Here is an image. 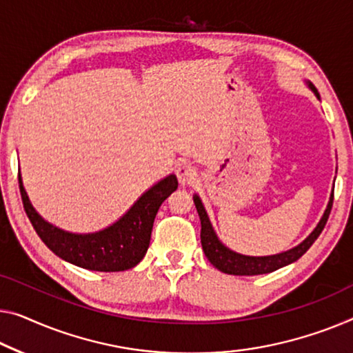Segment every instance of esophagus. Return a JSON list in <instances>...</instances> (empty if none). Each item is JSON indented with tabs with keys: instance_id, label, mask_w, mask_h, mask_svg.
<instances>
[{
	"instance_id": "esophagus-1",
	"label": "esophagus",
	"mask_w": 353,
	"mask_h": 353,
	"mask_svg": "<svg viewBox=\"0 0 353 353\" xmlns=\"http://www.w3.org/2000/svg\"><path fill=\"white\" fill-rule=\"evenodd\" d=\"M196 170L190 165H183L177 170V179L182 185H188V183L194 182L196 181Z\"/></svg>"
}]
</instances>
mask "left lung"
<instances>
[{"instance_id": "1", "label": "left lung", "mask_w": 353, "mask_h": 353, "mask_svg": "<svg viewBox=\"0 0 353 353\" xmlns=\"http://www.w3.org/2000/svg\"><path fill=\"white\" fill-rule=\"evenodd\" d=\"M307 87L315 93V97L320 99V94L317 88L314 87V83L307 82ZM194 206H196L199 220H201V245L204 250V255L208 256V260L212 263V265L217 268L219 271L225 272V274H233V276H259V274H268V272H272L279 270V268H283L290 263L296 261L298 259L306 254L309 247H311L315 239L319 238L320 233H322L325 225H327V220L330 217L331 208H333V192H331L328 206L325 209V212L317 223V227L314 228L311 234L307 236L306 239L303 241L301 244H298L293 249L287 252H281V254L276 255H266V256H250V255H243L238 254V252L228 249L227 245L220 243V239L215 234V231L210 225V220L208 217L206 209H204L201 198L198 194H193Z\"/></svg>"}]
</instances>
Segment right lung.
<instances>
[{
  "instance_id": "1",
  "label": "right lung",
  "mask_w": 353,
  "mask_h": 353,
  "mask_svg": "<svg viewBox=\"0 0 353 353\" xmlns=\"http://www.w3.org/2000/svg\"><path fill=\"white\" fill-rule=\"evenodd\" d=\"M25 212L39 238L68 263L90 271L117 272L134 268L144 259L150 244L152 227L161 203L177 188V177L170 174L150 187L123 217L97 233H70L52 225L36 212L19 176Z\"/></svg>"
}]
</instances>
